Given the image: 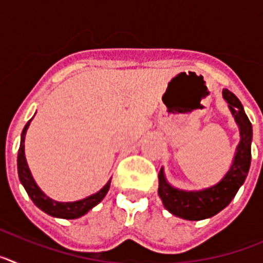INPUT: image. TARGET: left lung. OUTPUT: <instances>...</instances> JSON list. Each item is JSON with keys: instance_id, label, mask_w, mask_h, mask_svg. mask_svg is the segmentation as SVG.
Listing matches in <instances>:
<instances>
[{"instance_id": "left-lung-1", "label": "left lung", "mask_w": 263, "mask_h": 263, "mask_svg": "<svg viewBox=\"0 0 263 263\" xmlns=\"http://www.w3.org/2000/svg\"><path fill=\"white\" fill-rule=\"evenodd\" d=\"M222 97L240 130V142L237 145L233 160L227 174L216 184L196 191H185L170 184L164 175L163 167L158 174V195L162 199L164 208L176 217L199 221L217 215L233 200L249 173L252 160V124L241 101L231 90L222 89Z\"/></svg>"}]
</instances>
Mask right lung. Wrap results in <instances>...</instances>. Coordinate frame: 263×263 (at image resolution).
<instances>
[{"mask_svg": "<svg viewBox=\"0 0 263 263\" xmlns=\"http://www.w3.org/2000/svg\"><path fill=\"white\" fill-rule=\"evenodd\" d=\"M31 120L25 125V127L22 130V134H21V145L20 150H18L17 159L18 176H20L21 183H22V185L26 190L27 195L30 196L32 203L35 204L39 210L47 213V215L58 218H67V220L79 218L81 216H84L85 213L89 212L93 206H96L105 197V195L109 191V188H110L111 178L109 179L108 183L99 192L90 195V196L85 197V199H81V200L78 201H67V203L52 200L36 184V182L34 180V178L31 175V171L29 168V164H27L26 157H25V138H26V132L29 129Z\"/></svg>", "mask_w": 263, "mask_h": 263, "instance_id": "1", "label": "right lung"}]
</instances>
